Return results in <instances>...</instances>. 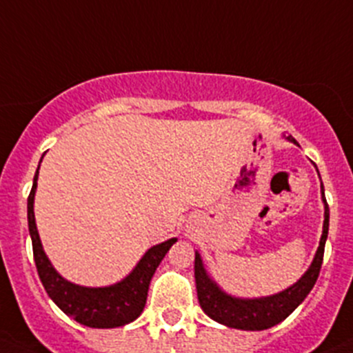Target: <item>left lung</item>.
Returning <instances> with one entry per match:
<instances>
[{"label":"left lung","instance_id":"left-lung-1","mask_svg":"<svg viewBox=\"0 0 353 353\" xmlns=\"http://www.w3.org/2000/svg\"><path fill=\"white\" fill-rule=\"evenodd\" d=\"M288 141L299 145L295 138L290 134L287 137ZM323 201H325V223H323V236L319 241V248L316 251L314 259L307 272L302 275V279L287 290L280 294L270 295L261 299H239L225 294L206 273L203 266L201 256L196 252L194 256V279H196L198 301L203 311L213 319V321L225 325L229 328L248 330V331H261L268 330L272 326L279 325L283 319L288 318L292 312L297 309V305L307 297L309 292L314 287L316 280L319 276V270L323 265V254H325L326 237H328L330 227V208L325 199V190H323Z\"/></svg>","mask_w":353,"mask_h":353}]
</instances>
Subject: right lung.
Instances as JSON below:
<instances>
[{
    "instance_id": "obj_1",
    "label": "right lung",
    "mask_w": 353,
    "mask_h": 353,
    "mask_svg": "<svg viewBox=\"0 0 353 353\" xmlns=\"http://www.w3.org/2000/svg\"><path fill=\"white\" fill-rule=\"evenodd\" d=\"M37 177L39 167L34 176L32 191L28 194L27 219L39 279H41L49 297L54 301V304L65 314L71 316L74 321L88 326V328H117V326H124L134 321L143 312L145 304H147L148 285H150L157 266L160 265L170 245L176 243V237L148 249L143 258L140 259V263L134 266L133 272L114 285L99 288L74 285V283L63 279L52 268L51 261L42 249L41 239H39L34 216V196L35 190H37Z\"/></svg>"
}]
</instances>
